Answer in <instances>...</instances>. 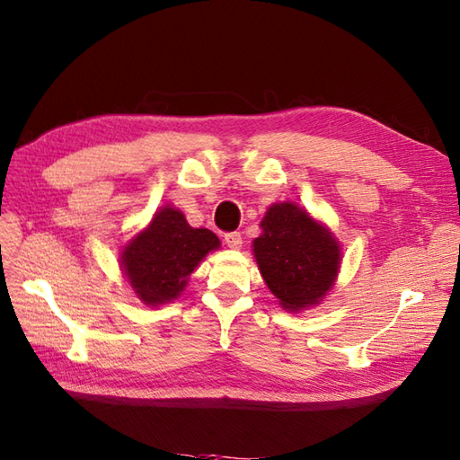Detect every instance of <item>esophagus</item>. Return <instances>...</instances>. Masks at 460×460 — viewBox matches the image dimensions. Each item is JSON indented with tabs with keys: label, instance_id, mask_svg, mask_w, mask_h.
Here are the masks:
<instances>
[{
	"label": "esophagus",
	"instance_id": "obj_1",
	"mask_svg": "<svg viewBox=\"0 0 460 460\" xmlns=\"http://www.w3.org/2000/svg\"><path fill=\"white\" fill-rule=\"evenodd\" d=\"M224 242H226L228 248H232V250H240L242 243H243L240 232H228L226 236H224Z\"/></svg>",
	"mask_w": 460,
	"mask_h": 460
}]
</instances>
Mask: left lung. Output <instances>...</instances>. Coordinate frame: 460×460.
Returning a JSON list of instances; mask_svg holds the SVG:
<instances>
[{"label":"left lung","instance_id":"1","mask_svg":"<svg viewBox=\"0 0 460 460\" xmlns=\"http://www.w3.org/2000/svg\"><path fill=\"white\" fill-rule=\"evenodd\" d=\"M261 228L253 253L269 290L290 310L318 305L338 275V242L293 203L273 205Z\"/></svg>","mask_w":460,"mask_h":460}]
</instances>
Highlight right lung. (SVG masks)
Segmentation results:
<instances>
[{
    "instance_id": "add662e5",
    "label": "right lung",
    "mask_w": 460,
    "mask_h": 460,
    "mask_svg": "<svg viewBox=\"0 0 460 460\" xmlns=\"http://www.w3.org/2000/svg\"><path fill=\"white\" fill-rule=\"evenodd\" d=\"M218 245L215 232L189 226L181 212L164 207L122 250L120 265L137 296L155 306L179 296L199 261Z\"/></svg>"
}]
</instances>
